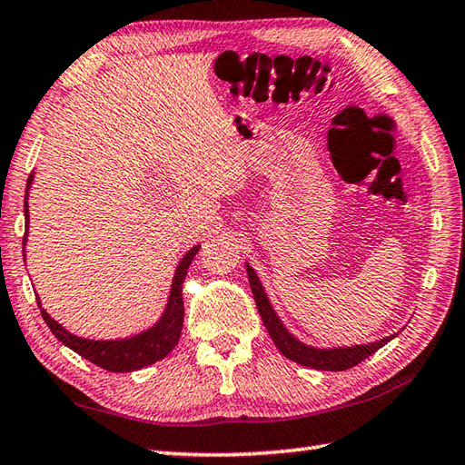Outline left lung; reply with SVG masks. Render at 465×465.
I'll list each match as a JSON object with an SVG mask.
<instances>
[{
	"label": "left lung",
	"mask_w": 465,
	"mask_h": 465,
	"mask_svg": "<svg viewBox=\"0 0 465 465\" xmlns=\"http://www.w3.org/2000/svg\"><path fill=\"white\" fill-rule=\"evenodd\" d=\"M245 270H248L253 300H255V305H258V312L262 315L265 330H268L275 348H278L285 358L295 363H302L305 368L323 370V371H343V370L353 368V365H358L365 358H370V355L378 351L381 345L393 340V335H390V338H383L370 345H353V348H335V350H315V348H310V345H303L282 325L280 318L272 310L268 295H265L255 272L250 268V265H245Z\"/></svg>",
	"instance_id": "8db88e82"
}]
</instances>
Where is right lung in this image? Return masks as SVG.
Here are the masks:
<instances>
[{"mask_svg": "<svg viewBox=\"0 0 465 465\" xmlns=\"http://www.w3.org/2000/svg\"><path fill=\"white\" fill-rule=\"evenodd\" d=\"M32 182H34V173L27 177V190L32 187ZM24 212L29 220L27 195H25ZM25 235H24V245H25ZM197 250H200V245H195V248L187 252L183 255V260L180 262V265H177L175 275H173V283H172V292H170V300H167V308L162 315V320L157 322L153 328H150L140 335H134V338H127V340L94 341V340L77 338V335L65 331L55 320L49 318L45 310H42V318L45 320L49 330H52V333L59 341L65 343L67 348L74 350L75 353H80L82 358H85L87 361L100 365V368H104L107 371H117V373L142 370V368H145V365H152L155 361L163 360L165 355L175 348L177 341H180L182 325H183L182 285H183V280L187 275V268H190V263L193 262ZM37 303H39V298H37Z\"/></svg>", "mask_w": 465, "mask_h": 465, "instance_id": "1", "label": "right lung"}]
</instances>
